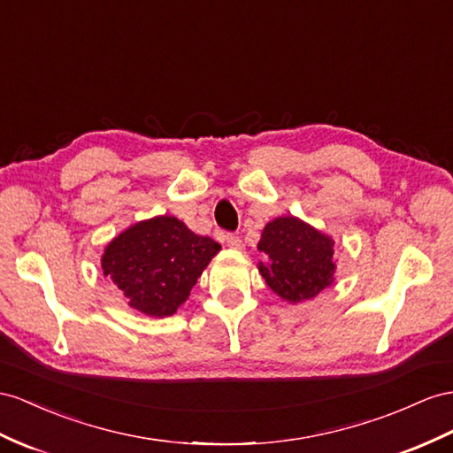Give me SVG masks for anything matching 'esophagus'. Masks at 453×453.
<instances>
[{
  "instance_id": "esophagus-1",
  "label": "esophagus",
  "mask_w": 453,
  "mask_h": 453,
  "mask_svg": "<svg viewBox=\"0 0 453 453\" xmlns=\"http://www.w3.org/2000/svg\"><path fill=\"white\" fill-rule=\"evenodd\" d=\"M224 241H226V245H227L229 249H234V250H242V241H241L237 235H231V234H227V235H224Z\"/></svg>"
}]
</instances>
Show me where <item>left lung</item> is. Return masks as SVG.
<instances>
[{
  "label": "left lung",
  "instance_id": "8db88e82",
  "mask_svg": "<svg viewBox=\"0 0 453 453\" xmlns=\"http://www.w3.org/2000/svg\"><path fill=\"white\" fill-rule=\"evenodd\" d=\"M264 262L258 272L272 291L288 304L316 298L334 281V241L296 216L265 224L258 241Z\"/></svg>",
  "mask_w": 453,
  "mask_h": 453
}]
</instances>
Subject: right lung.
Instances as JSON below:
<instances>
[{
	"instance_id": "1",
	"label": "right lung",
	"mask_w": 453,
	"mask_h": 453,
	"mask_svg": "<svg viewBox=\"0 0 453 453\" xmlns=\"http://www.w3.org/2000/svg\"><path fill=\"white\" fill-rule=\"evenodd\" d=\"M219 249L214 239L165 214L116 235L101 254V268L127 306L149 318H168L189 298Z\"/></svg>"
}]
</instances>
